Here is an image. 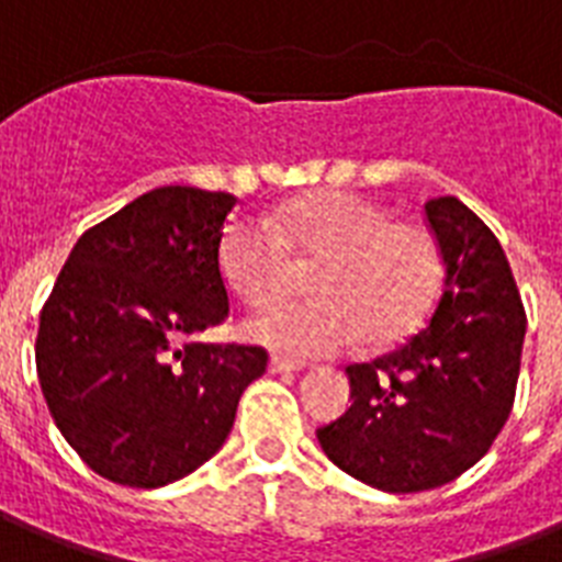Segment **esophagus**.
<instances>
[{
    "label": "esophagus",
    "instance_id": "esophagus-1",
    "mask_svg": "<svg viewBox=\"0 0 562 562\" xmlns=\"http://www.w3.org/2000/svg\"><path fill=\"white\" fill-rule=\"evenodd\" d=\"M296 369H300V363H294V360H285V358H277V355L268 360V372H271V375H291V372H296Z\"/></svg>",
    "mask_w": 562,
    "mask_h": 562
}]
</instances>
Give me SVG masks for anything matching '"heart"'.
<instances>
[{"label":"heart","mask_w":562,"mask_h":562,"mask_svg":"<svg viewBox=\"0 0 562 562\" xmlns=\"http://www.w3.org/2000/svg\"><path fill=\"white\" fill-rule=\"evenodd\" d=\"M289 248L317 259L308 282L317 296L271 305L245 326L254 344L285 358H326L363 335L395 344L422 326L439 289L432 236L346 190L303 195L268 225L234 218L218 236V277L239 303H271L291 280Z\"/></svg>","instance_id":"1"}]
</instances>
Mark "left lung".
Segmentation results:
<instances>
[{
    "instance_id": "8db88e82",
    "label": "left lung",
    "mask_w": 562,
    "mask_h": 562,
    "mask_svg": "<svg viewBox=\"0 0 562 562\" xmlns=\"http://www.w3.org/2000/svg\"><path fill=\"white\" fill-rule=\"evenodd\" d=\"M445 282L427 326L395 352L346 367L352 407L317 430L323 453L386 494L447 485L508 422L526 312L505 250L456 195L424 204Z\"/></svg>"
}]
</instances>
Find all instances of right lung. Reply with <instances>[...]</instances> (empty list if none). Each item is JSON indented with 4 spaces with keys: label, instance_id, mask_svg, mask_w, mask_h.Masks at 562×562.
<instances>
[{
    "label": "right lung",
    "instance_id": "obj_1",
    "mask_svg": "<svg viewBox=\"0 0 562 562\" xmlns=\"http://www.w3.org/2000/svg\"><path fill=\"white\" fill-rule=\"evenodd\" d=\"M236 195L158 187L86 231L36 331V375L63 439L109 482L164 487L234 427L262 346L195 344L225 321L216 248Z\"/></svg>",
    "mask_w": 562,
    "mask_h": 562
}]
</instances>
